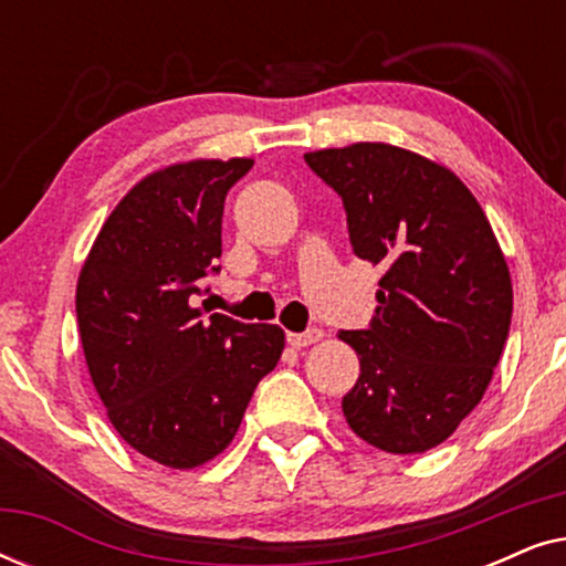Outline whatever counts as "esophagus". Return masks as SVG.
Instances as JSON below:
<instances>
[{
	"mask_svg": "<svg viewBox=\"0 0 566 566\" xmlns=\"http://www.w3.org/2000/svg\"><path fill=\"white\" fill-rule=\"evenodd\" d=\"M319 337H322V332L312 327L306 332H289V335H285V343H289L291 347H296V350H301V347L316 343Z\"/></svg>",
	"mask_w": 566,
	"mask_h": 566,
	"instance_id": "esophagus-1",
	"label": "esophagus"
}]
</instances>
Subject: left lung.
<instances>
[{"label": "left lung", "mask_w": 566, "mask_h": 566, "mask_svg": "<svg viewBox=\"0 0 566 566\" xmlns=\"http://www.w3.org/2000/svg\"><path fill=\"white\" fill-rule=\"evenodd\" d=\"M343 198L353 252L381 265L368 329H343L360 376L353 432L386 453L443 443L482 401L505 347L513 283L482 206L451 169L389 144L304 154Z\"/></svg>", "instance_id": "1"}]
</instances>
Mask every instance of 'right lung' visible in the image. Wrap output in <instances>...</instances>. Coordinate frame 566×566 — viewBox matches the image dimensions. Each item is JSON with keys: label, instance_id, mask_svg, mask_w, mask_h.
I'll return each instance as SVG.
<instances>
[{"label": "right lung", "instance_id": "right-lung-1", "mask_svg": "<svg viewBox=\"0 0 566 566\" xmlns=\"http://www.w3.org/2000/svg\"><path fill=\"white\" fill-rule=\"evenodd\" d=\"M252 159H198L144 177L107 216L76 283L92 384L130 448L196 469L234 440L277 366L283 329L196 308L219 273L227 192Z\"/></svg>", "mask_w": 566, "mask_h": 566}]
</instances>
